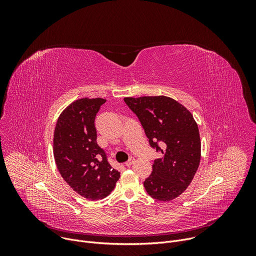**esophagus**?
<instances>
[{
  "label": "esophagus",
  "instance_id": "1",
  "mask_svg": "<svg viewBox=\"0 0 256 256\" xmlns=\"http://www.w3.org/2000/svg\"><path fill=\"white\" fill-rule=\"evenodd\" d=\"M134 163V157H130V158L128 159V161L126 163V165L128 167H130V166H132Z\"/></svg>",
  "mask_w": 256,
  "mask_h": 256
}]
</instances>
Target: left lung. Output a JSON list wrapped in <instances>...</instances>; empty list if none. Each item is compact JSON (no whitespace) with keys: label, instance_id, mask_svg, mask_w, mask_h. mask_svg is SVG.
I'll use <instances>...</instances> for the list:
<instances>
[{"label":"left lung","instance_id":"1","mask_svg":"<svg viewBox=\"0 0 256 256\" xmlns=\"http://www.w3.org/2000/svg\"><path fill=\"white\" fill-rule=\"evenodd\" d=\"M124 102L140 120L151 147L163 154L154 161L144 186L155 200H172L190 184L200 162L198 124L188 108L167 96L126 97Z\"/></svg>","mask_w":256,"mask_h":256}]
</instances>
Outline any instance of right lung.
I'll return each mask as SVG.
<instances>
[{"label": "right lung", "mask_w": 256, "mask_h": 256, "mask_svg": "<svg viewBox=\"0 0 256 256\" xmlns=\"http://www.w3.org/2000/svg\"><path fill=\"white\" fill-rule=\"evenodd\" d=\"M105 101L81 98L72 102L58 118L54 134V156L62 177L90 200L110 194L120 177L96 142L94 122Z\"/></svg>", "instance_id": "1"}]
</instances>
